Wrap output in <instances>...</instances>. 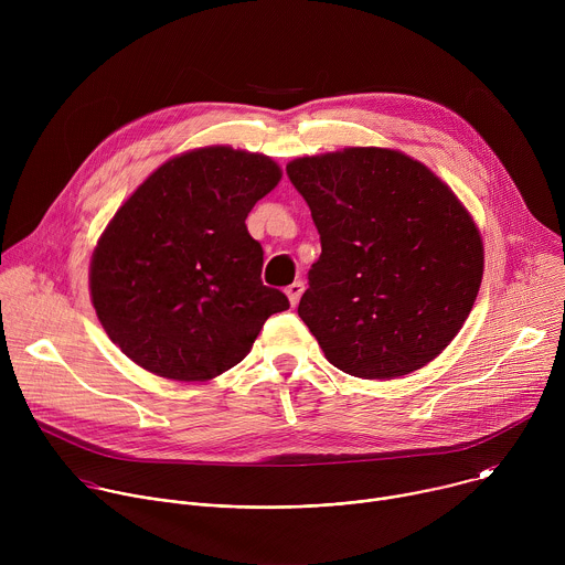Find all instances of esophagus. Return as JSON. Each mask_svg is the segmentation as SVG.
Returning <instances> with one entry per match:
<instances>
[{
    "instance_id": "obj_1",
    "label": "esophagus",
    "mask_w": 565,
    "mask_h": 565,
    "mask_svg": "<svg viewBox=\"0 0 565 565\" xmlns=\"http://www.w3.org/2000/svg\"><path fill=\"white\" fill-rule=\"evenodd\" d=\"M286 295H288V299H290V306L295 308V306L299 303L301 295H303V281H295V284H290V286L286 288Z\"/></svg>"
}]
</instances>
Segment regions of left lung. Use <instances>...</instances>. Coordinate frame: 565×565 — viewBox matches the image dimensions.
Segmentation results:
<instances>
[{
    "label": "left lung",
    "mask_w": 565,
    "mask_h": 565,
    "mask_svg": "<svg viewBox=\"0 0 565 565\" xmlns=\"http://www.w3.org/2000/svg\"><path fill=\"white\" fill-rule=\"evenodd\" d=\"M286 174L319 232L297 312L327 360L364 380L431 362L482 279V241L454 192L418 160L377 147L297 158Z\"/></svg>",
    "instance_id": "1"
}]
</instances>
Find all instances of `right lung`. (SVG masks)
<instances>
[{"mask_svg":"<svg viewBox=\"0 0 565 565\" xmlns=\"http://www.w3.org/2000/svg\"><path fill=\"white\" fill-rule=\"evenodd\" d=\"M281 179L268 156L205 147L160 166L116 212L92 262L107 335L138 366L203 382L244 360L290 308L262 281L248 212Z\"/></svg>","mask_w":565,"mask_h":565,"instance_id":"1","label":"right lung"}]
</instances>
